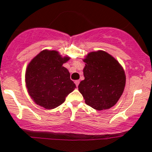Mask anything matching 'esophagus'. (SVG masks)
Returning <instances> with one entry per match:
<instances>
[{
    "label": "esophagus",
    "instance_id": "34e87169",
    "mask_svg": "<svg viewBox=\"0 0 152 152\" xmlns=\"http://www.w3.org/2000/svg\"><path fill=\"white\" fill-rule=\"evenodd\" d=\"M79 83H80V81H79V80H76V81H75V84H76V87H78V86H79Z\"/></svg>",
    "mask_w": 152,
    "mask_h": 152
}]
</instances>
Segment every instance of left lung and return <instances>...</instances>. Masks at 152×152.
Instances as JSON below:
<instances>
[{"mask_svg": "<svg viewBox=\"0 0 152 152\" xmlns=\"http://www.w3.org/2000/svg\"><path fill=\"white\" fill-rule=\"evenodd\" d=\"M83 62L85 79L79 85V90L85 103L97 110L113 107L121 95L126 85L123 67L104 50L90 52Z\"/></svg>", "mask_w": 152, "mask_h": 152, "instance_id": "8db88e82", "label": "left lung"}]
</instances>
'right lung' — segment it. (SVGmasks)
I'll return each instance as SVG.
<instances>
[{
	"mask_svg": "<svg viewBox=\"0 0 152 152\" xmlns=\"http://www.w3.org/2000/svg\"><path fill=\"white\" fill-rule=\"evenodd\" d=\"M70 59L57 50H43L29 62L25 82L27 91L35 104L46 110L59 107L76 88L63 64Z\"/></svg>",
	"mask_w": 152,
	"mask_h": 152,
	"instance_id": "obj_1",
	"label": "right lung"
}]
</instances>
